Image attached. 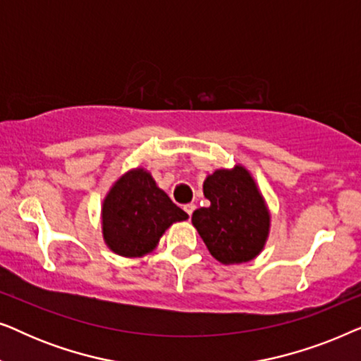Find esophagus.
<instances>
[{
    "mask_svg": "<svg viewBox=\"0 0 361 361\" xmlns=\"http://www.w3.org/2000/svg\"><path fill=\"white\" fill-rule=\"evenodd\" d=\"M184 210L187 212V215L192 216V214H194V210H195V205L194 204H187V205H184Z\"/></svg>",
    "mask_w": 361,
    "mask_h": 361,
    "instance_id": "obj_1",
    "label": "esophagus"
}]
</instances>
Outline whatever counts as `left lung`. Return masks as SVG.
<instances>
[{
    "mask_svg": "<svg viewBox=\"0 0 361 361\" xmlns=\"http://www.w3.org/2000/svg\"><path fill=\"white\" fill-rule=\"evenodd\" d=\"M209 207L192 214V224L210 255L224 264L256 258L269 235L271 215L256 182L243 166L216 169L204 182Z\"/></svg>",
    "mask_w": 361,
    "mask_h": 361,
    "instance_id": "obj_1",
    "label": "left lung"
}]
</instances>
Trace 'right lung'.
Listing matches in <instances>:
<instances>
[{
    "label": "right lung",
    "mask_w": 361,
    "mask_h": 361,
    "mask_svg": "<svg viewBox=\"0 0 361 361\" xmlns=\"http://www.w3.org/2000/svg\"><path fill=\"white\" fill-rule=\"evenodd\" d=\"M187 219L149 172L137 167L123 174L103 200V240L113 253L141 258L156 248L172 224Z\"/></svg>",
    "instance_id": "add662e5"
}]
</instances>
